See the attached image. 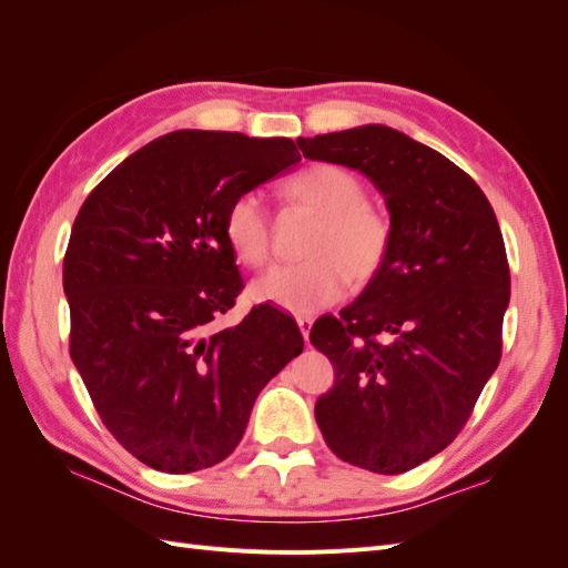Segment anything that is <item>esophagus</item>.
<instances>
[{"label":"esophagus","instance_id":"esophagus-1","mask_svg":"<svg viewBox=\"0 0 568 568\" xmlns=\"http://www.w3.org/2000/svg\"><path fill=\"white\" fill-rule=\"evenodd\" d=\"M296 322H298V329H301V334H303V338H305V343H307V341H311L313 320H311V317H298Z\"/></svg>","mask_w":568,"mask_h":568}]
</instances>
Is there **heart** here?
<instances>
[{
    "label": "heart",
    "mask_w": 568,
    "mask_h": 568,
    "mask_svg": "<svg viewBox=\"0 0 568 568\" xmlns=\"http://www.w3.org/2000/svg\"><path fill=\"white\" fill-rule=\"evenodd\" d=\"M286 196L317 215L307 236V261L277 265L251 286L265 301L294 315H311L334 305L353 286H367L386 265L393 222L379 205L365 199V182L336 163H317L291 178ZM225 239L239 263L261 267L272 248L270 213L261 196H236L225 213Z\"/></svg>",
    "instance_id": "1"
}]
</instances>
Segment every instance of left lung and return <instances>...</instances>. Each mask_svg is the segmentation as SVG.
Returning <instances> with one entry per match:
<instances>
[{
    "label": "left lung",
    "mask_w": 568,
    "mask_h": 568,
    "mask_svg": "<svg viewBox=\"0 0 568 568\" xmlns=\"http://www.w3.org/2000/svg\"><path fill=\"white\" fill-rule=\"evenodd\" d=\"M305 159L346 165L379 189L393 222L384 270L313 346L336 382L315 405L332 453L403 474L457 438L503 353L509 265L480 186L436 149L386 125L298 140Z\"/></svg>",
    "instance_id": "8db88e82"
}]
</instances>
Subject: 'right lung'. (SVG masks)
I'll list each match as a JSON object with an SVG mask.
<instances>
[{
	"label": "right lung",
	"mask_w": 568,
	"mask_h": 568,
	"mask_svg": "<svg viewBox=\"0 0 568 568\" xmlns=\"http://www.w3.org/2000/svg\"><path fill=\"white\" fill-rule=\"evenodd\" d=\"M298 161L286 136L175 130L82 203L63 257L71 357L101 422L151 469L230 457L257 393L303 351L296 320L267 303L215 324L244 288L230 203Z\"/></svg>",
	"instance_id": "obj_1"
}]
</instances>
